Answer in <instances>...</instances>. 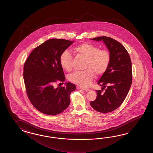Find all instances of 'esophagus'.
I'll return each instance as SVG.
<instances>
[{
  "mask_svg": "<svg viewBox=\"0 0 153 153\" xmlns=\"http://www.w3.org/2000/svg\"><path fill=\"white\" fill-rule=\"evenodd\" d=\"M78 88H80L81 90H83L86 91H88V90H89L88 88H83V87H78Z\"/></svg>",
  "mask_w": 153,
  "mask_h": 153,
  "instance_id": "1",
  "label": "esophagus"
}]
</instances>
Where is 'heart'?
I'll return each mask as SVG.
<instances>
[{"instance_id": "obj_1", "label": "heart", "mask_w": 153, "mask_h": 153, "mask_svg": "<svg viewBox=\"0 0 153 153\" xmlns=\"http://www.w3.org/2000/svg\"><path fill=\"white\" fill-rule=\"evenodd\" d=\"M76 55L84 58V71L75 72L69 75V80L75 84L83 87L90 84L94 76L102 75L105 72L111 61V54L107 50H100L98 46L90 42H84L73 48ZM73 57L69 52L65 51L59 57L62 68L71 71Z\"/></svg>"}]
</instances>
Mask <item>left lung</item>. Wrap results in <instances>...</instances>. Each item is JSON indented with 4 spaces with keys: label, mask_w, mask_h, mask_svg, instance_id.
<instances>
[{
    "label": "left lung",
    "mask_w": 153,
    "mask_h": 153,
    "mask_svg": "<svg viewBox=\"0 0 153 153\" xmlns=\"http://www.w3.org/2000/svg\"><path fill=\"white\" fill-rule=\"evenodd\" d=\"M91 39L103 41L110 52L111 61L107 71L98 81L102 88L96 90V99L90 104L97 111L109 113L122 104L130 90L132 81L131 61L124 46L115 39L105 36Z\"/></svg>",
    "instance_id": "obj_1"
}]
</instances>
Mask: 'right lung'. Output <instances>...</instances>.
<instances>
[{
  "label": "right lung",
  "instance_id": "obj_1",
  "mask_svg": "<svg viewBox=\"0 0 153 153\" xmlns=\"http://www.w3.org/2000/svg\"><path fill=\"white\" fill-rule=\"evenodd\" d=\"M73 42L49 39L34 49L25 63L26 93L33 105L42 113L57 115L70 104V94L75 90V85L68 82L65 86L54 88L53 84L65 80L59 57Z\"/></svg>",
  "mask_w": 153,
  "mask_h": 153
}]
</instances>
